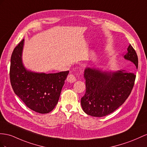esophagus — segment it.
<instances>
[{
  "instance_id": "34e87169",
  "label": "esophagus",
  "mask_w": 147,
  "mask_h": 147,
  "mask_svg": "<svg viewBox=\"0 0 147 147\" xmlns=\"http://www.w3.org/2000/svg\"><path fill=\"white\" fill-rule=\"evenodd\" d=\"M76 81V79L74 74H70L68 75V76H67V82H70V83H73V82H75Z\"/></svg>"
}]
</instances>
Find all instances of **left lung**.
<instances>
[{"instance_id": "obj_1", "label": "left lung", "mask_w": 147, "mask_h": 147, "mask_svg": "<svg viewBox=\"0 0 147 147\" xmlns=\"http://www.w3.org/2000/svg\"><path fill=\"white\" fill-rule=\"evenodd\" d=\"M123 58L138 67V56L131 45ZM84 77L86 93L81 100L82 109L88 115L101 117L124 103L132 90L136 75L124 69L112 72L86 67Z\"/></svg>"}]
</instances>
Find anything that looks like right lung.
Listing matches in <instances>:
<instances>
[{
  "label": "right lung",
  "instance_id": "1",
  "mask_svg": "<svg viewBox=\"0 0 147 147\" xmlns=\"http://www.w3.org/2000/svg\"><path fill=\"white\" fill-rule=\"evenodd\" d=\"M24 45V39L11 56V85L15 94L28 108L40 114H47L57 104L69 71L47 74L27 69L22 62Z\"/></svg>",
  "mask_w": 147,
  "mask_h": 147
}]
</instances>
